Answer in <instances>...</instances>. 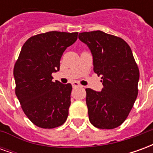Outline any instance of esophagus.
Here are the masks:
<instances>
[{
	"mask_svg": "<svg viewBox=\"0 0 153 153\" xmlns=\"http://www.w3.org/2000/svg\"><path fill=\"white\" fill-rule=\"evenodd\" d=\"M72 86H73V88H77V87H79L80 84L78 82H73L72 83Z\"/></svg>",
	"mask_w": 153,
	"mask_h": 153,
	"instance_id": "esophagus-1",
	"label": "esophagus"
}]
</instances>
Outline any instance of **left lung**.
I'll use <instances>...</instances> for the list:
<instances>
[{
    "label": "left lung",
    "mask_w": 153,
    "mask_h": 153,
    "mask_svg": "<svg viewBox=\"0 0 153 153\" xmlns=\"http://www.w3.org/2000/svg\"><path fill=\"white\" fill-rule=\"evenodd\" d=\"M93 55V70L102 76L101 92L86 88L91 124L111 129L125 121L138 96L139 70L130 47L122 38L102 31L79 34Z\"/></svg>",
    "instance_id": "obj_1"
}]
</instances>
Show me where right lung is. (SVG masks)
Here are the masks:
<instances>
[{"mask_svg": "<svg viewBox=\"0 0 153 153\" xmlns=\"http://www.w3.org/2000/svg\"><path fill=\"white\" fill-rule=\"evenodd\" d=\"M78 33L51 31L25 42L14 67L15 94L27 117L35 125L53 128L67 120L70 106V83L53 82L67 47L76 42Z\"/></svg>", "mask_w": 153, "mask_h": 153, "instance_id": "right-lung-1", "label": "right lung"}]
</instances>
